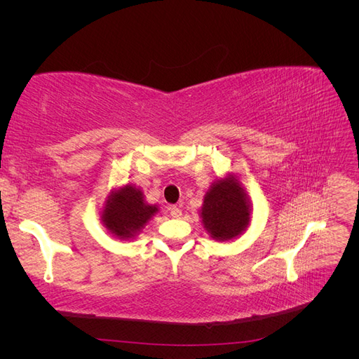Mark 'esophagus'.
<instances>
[{"label":"esophagus","mask_w":359,"mask_h":359,"mask_svg":"<svg viewBox=\"0 0 359 359\" xmlns=\"http://www.w3.org/2000/svg\"><path fill=\"white\" fill-rule=\"evenodd\" d=\"M169 211H170V215L173 217V219H180V217L182 215V211L178 208V206H170Z\"/></svg>","instance_id":"esophagus-1"}]
</instances>
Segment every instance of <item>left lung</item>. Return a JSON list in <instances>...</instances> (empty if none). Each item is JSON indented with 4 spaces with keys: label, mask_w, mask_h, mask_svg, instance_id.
<instances>
[{
    "label": "left lung",
    "mask_w": 359,
    "mask_h": 359,
    "mask_svg": "<svg viewBox=\"0 0 359 359\" xmlns=\"http://www.w3.org/2000/svg\"><path fill=\"white\" fill-rule=\"evenodd\" d=\"M205 231L215 241H231L240 236L252 219V203L233 173L211 184L201 208Z\"/></svg>",
    "instance_id": "obj_1"
}]
</instances>
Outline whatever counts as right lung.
<instances>
[{"instance_id": "add662e5", "label": "right lung", "mask_w": 359, "mask_h": 359, "mask_svg": "<svg viewBox=\"0 0 359 359\" xmlns=\"http://www.w3.org/2000/svg\"><path fill=\"white\" fill-rule=\"evenodd\" d=\"M157 212L158 206L148 203L142 190L127 184L109 193L100 215L107 232L119 240H130L137 236Z\"/></svg>"}]
</instances>
